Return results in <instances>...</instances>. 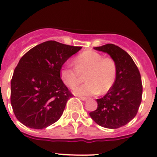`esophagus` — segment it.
I'll return each instance as SVG.
<instances>
[{
    "label": "esophagus",
    "mask_w": 157,
    "mask_h": 157,
    "mask_svg": "<svg viewBox=\"0 0 157 157\" xmlns=\"http://www.w3.org/2000/svg\"><path fill=\"white\" fill-rule=\"evenodd\" d=\"M78 98H79V99H81V100H83V101H86V99H87V98L85 97V96H78Z\"/></svg>",
    "instance_id": "obj_1"
}]
</instances>
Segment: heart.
I'll return each mask as SVG.
<instances>
[{
  "label": "heart",
  "mask_w": 157,
  "mask_h": 157,
  "mask_svg": "<svg viewBox=\"0 0 157 157\" xmlns=\"http://www.w3.org/2000/svg\"><path fill=\"white\" fill-rule=\"evenodd\" d=\"M74 66H65L61 71V78L67 86L74 89L83 80L86 83L75 89L77 94L83 96L106 93L112 89L117 77V64L112 58H103L94 51L82 52L74 60Z\"/></svg>",
  "instance_id": "b5f03b06"
}]
</instances>
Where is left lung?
Masks as SVG:
<instances>
[{
    "mask_svg": "<svg viewBox=\"0 0 157 157\" xmlns=\"http://www.w3.org/2000/svg\"><path fill=\"white\" fill-rule=\"evenodd\" d=\"M94 49L108 53L117 64V77L112 89L96 99L97 109L90 112L102 127L115 129L127 124L137 115L142 100L141 77L131 57L117 45L106 44Z\"/></svg>",
    "mask_w": 157,
    "mask_h": 157,
    "instance_id": "left-lung-1",
    "label": "left lung"
}]
</instances>
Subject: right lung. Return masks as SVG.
Here are the masks:
<instances>
[{
	"label": "right lung",
	"mask_w": 157,
	"mask_h": 157,
	"mask_svg": "<svg viewBox=\"0 0 157 157\" xmlns=\"http://www.w3.org/2000/svg\"><path fill=\"white\" fill-rule=\"evenodd\" d=\"M81 48L47 41L20 58L11 79L10 102L22 124L43 129L61 118L73 94L60 73L64 62Z\"/></svg>",
	"instance_id": "right-lung-1"
}]
</instances>
